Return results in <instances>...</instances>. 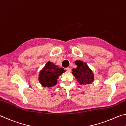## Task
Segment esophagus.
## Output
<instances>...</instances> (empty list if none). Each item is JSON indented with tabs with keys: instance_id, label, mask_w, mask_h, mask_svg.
Instances as JSON below:
<instances>
[{
	"instance_id": "esophagus-1",
	"label": "esophagus",
	"mask_w": 126,
	"mask_h": 126,
	"mask_svg": "<svg viewBox=\"0 0 126 126\" xmlns=\"http://www.w3.org/2000/svg\"><path fill=\"white\" fill-rule=\"evenodd\" d=\"M66 70H67V71H71V69L70 67H67V68H66Z\"/></svg>"
}]
</instances>
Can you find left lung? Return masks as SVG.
Wrapping results in <instances>:
<instances>
[{
  "label": "left lung",
  "mask_w": 126,
  "mask_h": 126,
  "mask_svg": "<svg viewBox=\"0 0 126 126\" xmlns=\"http://www.w3.org/2000/svg\"><path fill=\"white\" fill-rule=\"evenodd\" d=\"M77 65L76 69H73L72 73L75 76L80 84H90L94 81V75L86 63L79 60L75 62Z\"/></svg>",
  "instance_id": "obj_1"
}]
</instances>
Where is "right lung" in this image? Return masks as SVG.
Returning a JSON list of instances; mask_svg holds the SVG:
<instances>
[{"mask_svg": "<svg viewBox=\"0 0 126 126\" xmlns=\"http://www.w3.org/2000/svg\"><path fill=\"white\" fill-rule=\"evenodd\" d=\"M65 70L63 67H59L58 66L52 63L48 62L39 74L38 80L44 87H51L55 86L57 82V79Z\"/></svg>", "mask_w": 126, "mask_h": 126, "instance_id": "right-lung-1", "label": "right lung"}]
</instances>
